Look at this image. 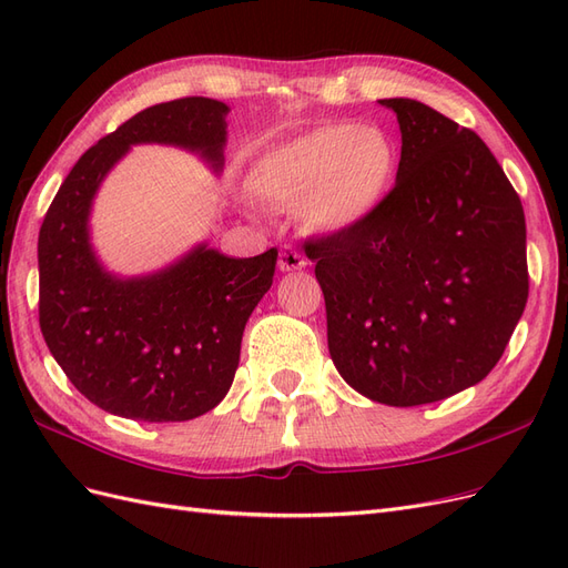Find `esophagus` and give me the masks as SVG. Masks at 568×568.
Listing matches in <instances>:
<instances>
[{
  "label": "esophagus",
  "mask_w": 568,
  "mask_h": 568,
  "mask_svg": "<svg viewBox=\"0 0 568 568\" xmlns=\"http://www.w3.org/2000/svg\"><path fill=\"white\" fill-rule=\"evenodd\" d=\"M301 267H305V257L301 255V251H296L294 246H284L280 251V270L291 272V270H301Z\"/></svg>",
  "instance_id": "34e87169"
}]
</instances>
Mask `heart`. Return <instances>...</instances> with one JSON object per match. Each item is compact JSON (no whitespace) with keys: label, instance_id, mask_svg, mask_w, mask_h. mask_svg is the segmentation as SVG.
<instances>
[{"label":"heart","instance_id":"obj_1","mask_svg":"<svg viewBox=\"0 0 568 568\" xmlns=\"http://www.w3.org/2000/svg\"><path fill=\"white\" fill-rule=\"evenodd\" d=\"M398 170V146L376 125L326 123L257 161L251 186L284 205L301 203L307 227L343 232L384 199Z\"/></svg>","mask_w":568,"mask_h":568}]
</instances>
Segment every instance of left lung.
Here are the masks:
<instances>
[{"instance_id": "left-lung-1", "label": "left lung", "mask_w": 568, "mask_h": 568, "mask_svg": "<svg viewBox=\"0 0 568 568\" xmlns=\"http://www.w3.org/2000/svg\"><path fill=\"white\" fill-rule=\"evenodd\" d=\"M398 115V178L357 225L305 242L338 374L412 407L486 379L528 301L519 194L480 136L415 99Z\"/></svg>"}]
</instances>
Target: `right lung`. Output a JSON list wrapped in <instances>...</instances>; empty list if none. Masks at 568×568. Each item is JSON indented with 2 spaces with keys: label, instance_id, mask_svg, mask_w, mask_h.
Returning a JSON list of instances; mask_svg holds the SVG:
<instances>
[{
  "label": "right lung",
  "instance_id": "add662e5",
  "mask_svg": "<svg viewBox=\"0 0 568 568\" xmlns=\"http://www.w3.org/2000/svg\"><path fill=\"white\" fill-rule=\"evenodd\" d=\"M222 101L184 97L144 109L82 153L40 227V329L71 384L136 422H186L225 398L244 326L274 277L277 248L227 257L199 246L142 280H115L90 248L99 182L130 144L161 142L222 165Z\"/></svg>",
  "mask_w": 568,
  "mask_h": 568
}]
</instances>
